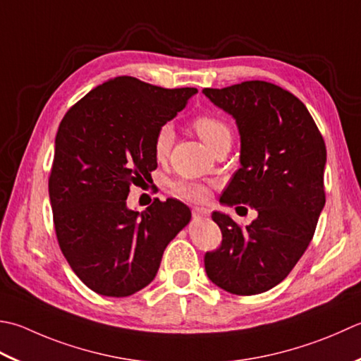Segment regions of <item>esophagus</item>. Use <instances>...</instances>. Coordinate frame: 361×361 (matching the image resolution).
I'll list each match as a JSON object with an SVG mask.
<instances>
[{"label": "esophagus", "mask_w": 361, "mask_h": 361, "mask_svg": "<svg viewBox=\"0 0 361 361\" xmlns=\"http://www.w3.org/2000/svg\"><path fill=\"white\" fill-rule=\"evenodd\" d=\"M192 216L195 219H207L209 216V209L208 208H200V207H195L192 209Z\"/></svg>", "instance_id": "esophagus-1"}]
</instances>
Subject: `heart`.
I'll return each mask as SVG.
<instances>
[{
    "label": "heart",
    "instance_id": "b5f03b06",
    "mask_svg": "<svg viewBox=\"0 0 361 361\" xmlns=\"http://www.w3.org/2000/svg\"><path fill=\"white\" fill-rule=\"evenodd\" d=\"M194 130L199 134V137L207 144L209 148L213 147L219 139L222 137H231L228 125L224 122V120L217 118L214 116H200L194 120ZM173 144V128L171 125H162L157 133V137H154V154L157 158H164L167 153L171 152V147ZM175 194L181 197V199L188 200H203L207 197V188L200 183L194 181H180L176 183Z\"/></svg>",
    "mask_w": 361,
    "mask_h": 361
}]
</instances>
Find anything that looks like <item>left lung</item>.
Instances as JSON below:
<instances>
[{"instance_id": "left-lung-1", "label": "left lung", "mask_w": 361, "mask_h": 361, "mask_svg": "<svg viewBox=\"0 0 361 361\" xmlns=\"http://www.w3.org/2000/svg\"><path fill=\"white\" fill-rule=\"evenodd\" d=\"M202 92L235 118L241 137V167L221 203L258 213L241 228L214 211L222 245L204 255V271L227 293H264L288 277L312 243L326 204V144L305 104L275 84L245 81Z\"/></svg>"}]
</instances>
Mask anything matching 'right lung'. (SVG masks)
<instances>
[{
	"label": "right lung",
	"instance_id": "1",
	"mask_svg": "<svg viewBox=\"0 0 361 361\" xmlns=\"http://www.w3.org/2000/svg\"><path fill=\"white\" fill-rule=\"evenodd\" d=\"M195 94L117 76L62 118L48 181L56 236L70 267L97 294L126 298L150 285L166 247L190 222L180 200H154L139 213L126 197L158 167V130Z\"/></svg>",
	"mask_w": 361,
	"mask_h": 361
}]
</instances>
